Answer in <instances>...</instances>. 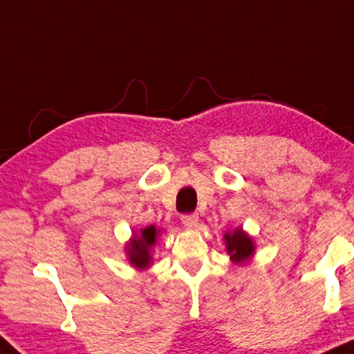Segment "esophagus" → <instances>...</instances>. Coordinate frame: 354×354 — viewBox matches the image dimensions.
Masks as SVG:
<instances>
[{
  "label": "esophagus",
  "instance_id": "obj_1",
  "mask_svg": "<svg viewBox=\"0 0 354 354\" xmlns=\"http://www.w3.org/2000/svg\"><path fill=\"white\" fill-rule=\"evenodd\" d=\"M182 224H184L185 227H189V229L197 227L198 216H197V214H187V216H182Z\"/></svg>",
  "mask_w": 354,
  "mask_h": 354
}]
</instances>
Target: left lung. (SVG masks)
<instances>
[{"mask_svg": "<svg viewBox=\"0 0 354 354\" xmlns=\"http://www.w3.org/2000/svg\"><path fill=\"white\" fill-rule=\"evenodd\" d=\"M222 239H224L225 251L234 264L242 266L251 263L254 254H256V242L244 229L236 227L234 230H227Z\"/></svg>", "mask_w": 354, "mask_h": 354, "instance_id": "left-lung-1", "label": "left lung"}]
</instances>
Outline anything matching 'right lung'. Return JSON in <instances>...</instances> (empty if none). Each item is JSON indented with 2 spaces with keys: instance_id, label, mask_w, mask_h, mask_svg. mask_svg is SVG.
Returning a JSON list of instances; mask_svg holds the SVG:
<instances>
[{
  "instance_id": "1",
  "label": "right lung",
  "mask_w": 354,
  "mask_h": 354,
  "mask_svg": "<svg viewBox=\"0 0 354 354\" xmlns=\"http://www.w3.org/2000/svg\"><path fill=\"white\" fill-rule=\"evenodd\" d=\"M160 229L156 225H147L140 230H133L132 237L129 242H125V256L129 264L138 271H145L147 268L153 264V248H156Z\"/></svg>"
}]
</instances>
